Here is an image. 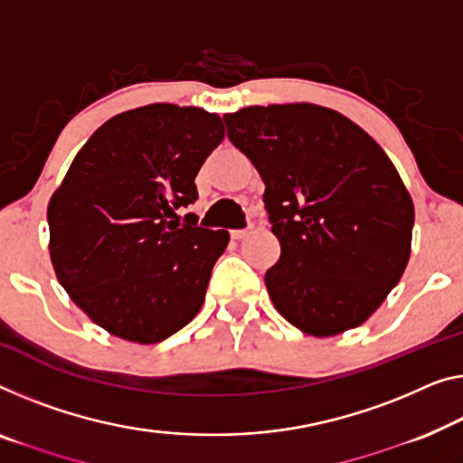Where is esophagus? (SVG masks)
Wrapping results in <instances>:
<instances>
[{
    "label": "esophagus",
    "instance_id": "obj_1",
    "mask_svg": "<svg viewBox=\"0 0 463 463\" xmlns=\"http://www.w3.org/2000/svg\"><path fill=\"white\" fill-rule=\"evenodd\" d=\"M251 234V229H243V231H231V237L234 239V241H243V239H247Z\"/></svg>",
    "mask_w": 463,
    "mask_h": 463
}]
</instances>
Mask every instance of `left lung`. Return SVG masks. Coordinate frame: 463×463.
<instances>
[{
  "mask_svg": "<svg viewBox=\"0 0 463 463\" xmlns=\"http://www.w3.org/2000/svg\"><path fill=\"white\" fill-rule=\"evenodd\" d=\"M229 139L266 184L280 258L268 295L301 333L335 336L381 307L411 253L413 202L381 145L316 103L224 116Z\"/></svg>",
  "mask_w": 463,
  "mask_h": 463,
  "instance_id": "1",
  "label": "left lung"
}]
</instances>
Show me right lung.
Segmentation results:
<instances>
[{"label":"right lung","mask_w":463,"mask_h":463,"mask_svg":"<svg viewBox=\"0 0 463 463\" xmlns=\"http://www.w3.org/2000/svg\"><path fill=\"white\" fill-rule=\"evenodd\" d=\"M224 139L218 114L151 103L95 130L47 205L60 285L98 326L124 341L168 339L203 306L229 231L184 216L195 176Z\"/></svg>","instance_id":"add662e5"}]
</instances>
